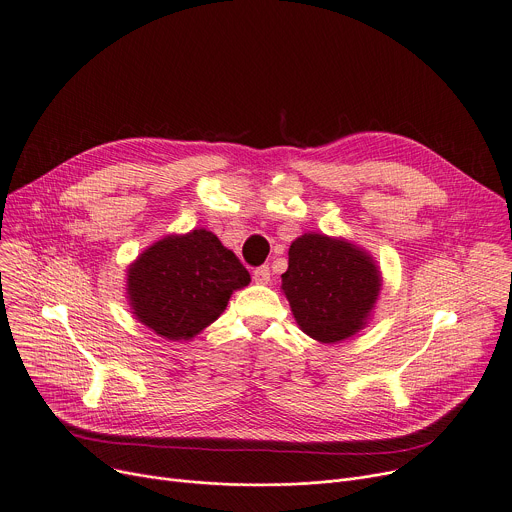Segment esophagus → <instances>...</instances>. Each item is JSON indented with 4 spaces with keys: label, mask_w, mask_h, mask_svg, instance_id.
I'll return each mask as SVG.
<instances>
[{
    "label": "esophagus",
    "mask_w": 512,
    "mask_h": 512,
    "mask_svg": "<svg viewBox=\"0 0 512 512\" xmlns=\"http://www.w3.org/2000/svg\"><path fill=\"white\" fill-rule=\"evenodd\" d=\"M269 280H271V273H269L267 265H261V267L253 269V282L255 284H269Z\"/></svg>",
    "instance_id": "esophagus-1"
}]
</instances>
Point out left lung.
<instances>
[{
    "label": "left lung",
    "instance_id": "1",
    "mask_svg": "<svg viewBox=\"0 0 512 512\" xmlns=\"http://www.w3.org/2000/svg\"><path fill=\"white\" fill-rule=\"evenodd\" d=\"M382 290V271L363 247L304 232L290 245L282 292L302 333L318 343H341L371 318Z\"/></svg>",
    "mask_w": 512,
    "mask_h": 512
}]
</instances>
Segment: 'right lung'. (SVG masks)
<instances>
[{
	"label": "right lung",
	"instance_id": "right-lung-1",
	"mask_svg": "<svg viewBox=\"0 0 512 512\" xmlns=\"http://www.w3.org/2000/svg\"><path fill=\"white\" fill-rule=\"evenodd\" d=\"M251 275L214 232L167 235L126 269L130 312L167 341H190L226 310Z\"/></svg>",
	"mask_w": 512,
	"mask_h": 512
}]
</instances>
